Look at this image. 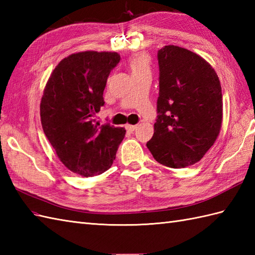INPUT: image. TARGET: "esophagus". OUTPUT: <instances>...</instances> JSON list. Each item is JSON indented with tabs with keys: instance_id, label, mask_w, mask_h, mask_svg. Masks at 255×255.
<instances>
[{
	"instance_id": "34e87169",
	"label": "esophagus",
	"mask_w": 255,
	"mask_h": 255,
	"mask_svg": "<svg viewBox=\"0 0 255 255\" xmlns=\"http://www.w3.org/2000/svg\"><path fill=\"white\" fill-rule=\"evenodd\" d=\"M126 129H127L128 131L132 132V131H134L137 129V125H126Z\"/></svg>"
}]
</instances>
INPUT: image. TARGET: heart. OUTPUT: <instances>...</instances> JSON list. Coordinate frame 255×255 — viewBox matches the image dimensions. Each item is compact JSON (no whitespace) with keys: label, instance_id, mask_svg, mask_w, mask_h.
Here are the masks:
<instances>
[{"label":"heart","instance_id":"b5f03b06","mask_svg":"<svg viewBox=\"0 0 255 255\" xmlns=\"http://www.w3.org/2000/svg\"><path fill=\"white\" fill-rule=\"evenodd\" d=\"M128 66L132 75L150 71V58L145 53H138L129 59Z\"/></svg>","mask_w":255,"mask_h":255}]
</instances>
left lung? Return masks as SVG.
<instances>
[{
    "mask_svg": "<svg viewBox=\"0 0 255 255\" xmlns=\"http://www.w3.org/2000/svg\"><path fill=\"white\" fill-rule=\"evenodd\" d=\"M158 61V118L147 147L162 165L186 167L202 159L219 134L220 82L205 59L185 48L164 46Z\"/></svg>",
    "mask_w": 255,
    "mask_h": 255,
    "instance_id": "left-lung-1",
    "label": "left lung"
}]
</instances>
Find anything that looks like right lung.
<instances>
[{
    "mask_svg": "<svg viewBox=\"0 0 255 255\" xmlns=\"http://www.w3.org/2000/svg\"><path fill=\"white\" fill-rule=\"evenodd\" d=\"M117 52L72 53L50 74L40 103L44 132L64 166L84 177L112 166L126 130L95 119Z\"/></svg>",
    "mask_w": 255,
    "mask_h": 255,
    "instance_id": "add662e5",
    "label": "right lung"
}]
</instances>
